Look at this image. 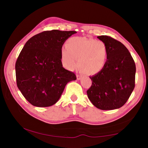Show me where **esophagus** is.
<instances>
[{
	"instance_id": "1",
	"label": "esophagus",
	"mask_w": 148,
	"mask_h": 148,
	"mask_svg": "<svg viewBox=\"0 0 148 148\" xmlns=\"http://www.w3.org/2000/svg\"><path fill=\"white\" fill-rule=\"evenodd\" d=\"M76 77H77V79L79 80V79H81L82 78V77H83V76H82V75H78V74H77Z\"/></svg>"
}]
</instances>
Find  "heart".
Instances as JSON below:
<instances>
[{
	"instance_id": "heart-1",
	"label": "heart",
	"mask_w": 148,
	"mask_h": 148,
	"mask_svg": "<svg viewBox=\"0 0 148 148\" xmlns=\"http://www.w3.org/2000/svg\"><path fill=\"white\" fill-rule=\"evenodd\" d=\"M62 64L72 71L77 66L88 75L98 74L104 69L108 57V49L104 42L82 37H72L61 50ZM79 59L77 60V59Z\"/></svg>"
}]
</instances>
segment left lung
Returning a JSON list of instances; mask_svg holds the SVG:
<instances>
[{
  "mask_svg": "<svg viewBox=\"0 0 148 148\" xmlns=\"http://www.w3.org/2000/svg\"><path fill=\"white\" fill-rule=\"evenodd\" d=\"M97 38L107 45L108 57L104 69L90 76L92 85L87 91V97L99 109L119 108L126 103L134 90L136 65L121 42L105 35Z\"/></svg>",
  "mask_w": 148,
  "mask_h": 148,
  "instance_id": "1",
  "label": "left lung"
}]
</instances>
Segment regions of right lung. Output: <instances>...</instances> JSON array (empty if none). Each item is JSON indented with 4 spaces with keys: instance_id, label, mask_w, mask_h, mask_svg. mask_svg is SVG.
Segmentation results:
<instances>
[{
    "instance_id": "obj_1",
    "label": "right lung",
    "mask_w": 148,
    "mask_h": 148,
    "mask_svg": "<svg viewBox=\"0 0 148 148\" xmlns=\"http://www.w3.org/2000/svg\"><path fill=\"white\" fill-rule=\"evenodd\" d=\"M76 31L52 30L34 35L25 44L16 62L17 86L27 101L48 107L59 101L69 82L76 79L62 67L61 50Z\"/></svg>"
}]
</instances>
